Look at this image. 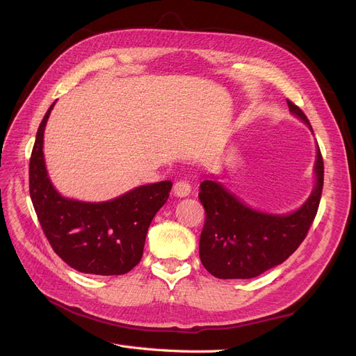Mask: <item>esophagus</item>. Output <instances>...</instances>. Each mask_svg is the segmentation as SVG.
Segmentation results:
<instances>
[{
	"mask_svg": "<svg viewBox=\"0 0 356 356\" xmlns=\"http://www.w3.org/2000/svg\"><path fill=\"white\" fill-rule=\"evenodd\" d=\"M190 193H191V186L188 184L187 181L179 179L174 184V195L177 197H186V196L190 195Z\"/></svg>",
	"mask_w": 356,
	"mask_h": 356,
	"instance_id": "1",
	"label": "esophagus"
}]
</instances>
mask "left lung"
<instances>
[{"mask_svg":"<svg viewBox=\"0 0 356 356\" xmlns=\"http://www.w3.org/2000/svg\"><path fill=\"white\" fill-rule=\"evenodd\" d=\"M289 111L310 129L306 114L286 99ZM316 184L307 202L293 213L270 215L248 208L217 181L200 184L199 199L207 213L199 242L200 261L220 279H250L284 263L305 241L319 208L324 187V160L316 152Z\"/></svg>","mask_w":356,"mask_h":356,"instance_id":"1","label":"left lung"}]
</instances>
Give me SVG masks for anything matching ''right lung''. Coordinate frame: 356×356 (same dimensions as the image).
Instances as JSON below:
<instances>
[{
    "instance_id": "right-lung-1",
    "label": "right lung",
    "mask_w": 356,
    "mask_h": 356,
    "mask_svg": "<svg viewBox=\"0 0 356 356\" xmlns=\"http://www.w3.org/2000/svg\"><path fill=\"white\" fill-rule=\"evenodd\" d=\"M53 102L40 123L29 160V195L49 243L81 273L124 275L141 261L145 236L172 188L170 181L136 187L101 203L71 200L53 187L44 165L42 136Z\"/></svg>"
}]
</instances>
